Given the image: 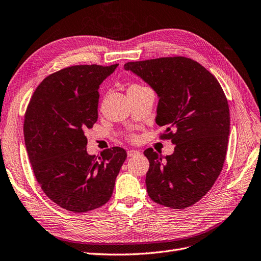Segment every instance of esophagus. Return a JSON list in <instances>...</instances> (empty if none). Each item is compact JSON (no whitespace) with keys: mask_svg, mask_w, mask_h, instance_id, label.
Returning a JSON list of instances; mask_svg holds the SVG:
<instances>
[{"mask_svg":"<svg viewBox=\"0 0 261 261\" xmlns=\"http://www.w3.org/2000/svg\"><path fill=\"white\" fill-rule=\"evenodd\" d=\"M139 154H140L139 151H136V150H129V151H127V155H128L129 158L137 156V155H139Z\"/></svg>","mask_w":261,"mask_h":261,"instance_id":"obj_1","label":"esophagus"}]
</instances>
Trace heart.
I'll list each match as a JSON object with an SVG mask.
<instances>
[{
    "instance_id": "b5f03b06",
    "label": "heart",
    "mask_w": 261,
    "mask_h": 261,
    "mask_svg": "<svg viewBox=\"0 0 261 261\" xmlns=\"http://www.w3.org/2000/svg\"><path fill=\"white\" fill-rule=\"evenodd\" d=\"M143 88H146V87L142 86V85H139V84H130L127 88V94L130 95V94L137 92V91H140V89H143ZM135 139H136V138L132 137V140H135Z\"/></svg>"
}]
</instances>
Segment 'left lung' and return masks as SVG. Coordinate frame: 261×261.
I'll return each instance as SVG.
<instances>
[{"label":"left lung","instance_id":"left-lung-1","mask_svg":"<svg viewBox=\"0 0 261 261\" xmlns=\"http://www.w3.org/2000/svg\"><path fill=\"white\" fill-rule=\"evenodd\" d=\"M124 68L139 75L159 96L155 122L161 139L175 145L172 155L149 148L146 186L155 203L182 210L207 193L222 169L230 133L227 97L207 69L191 58L132 61Z\"/></svg>","mask_w":261,"mask_h":261}]
</instances>
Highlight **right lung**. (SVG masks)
<instances>
[{
	"label": "right lung",
	"mask_w": 261,
	"mask_h": 261,
	"mask_svg": "<svg viewBox=\"0 0 261 261\" xmlns=\"http://www.w3.org/2000/svg\"><path fill=\"white\" fill-rule=\"evenodd\" d=\"M119 64L79 65L45 77L27 107L25 148L43 192L60 207L86 213L105 205L126 160L120 147L86 151L85 130L98 119V88Z\"/></svg>",
	"instance_id": "1"
}]
</instances>
